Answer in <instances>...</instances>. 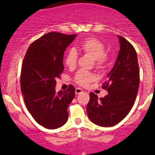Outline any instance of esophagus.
<instances>
[{"label":"esophagus","instance_id":"1","mask_svg":"<svg viewBox=\"0 0 155 155\" xmlns=\"http://www.w3.org/2000/svg\"><path fill=\"white\" fill-rule=\"evenodd\" d=\"M82 93H83V91L81 88H79V87L76 88V90H75V94H76V95H79V94H82Z\"/></svg>","mask_w":155,"mask_h":155}]
</instances>
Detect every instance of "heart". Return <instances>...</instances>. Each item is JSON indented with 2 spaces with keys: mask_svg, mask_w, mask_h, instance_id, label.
Segmentation results:
<instances>
[{
  "mask_svg": "<svg viewBox=\"0 0 155 155\" xmlns=\"http://www.w3.org/2000/svg\"><path fill=\"white\" fill-rule=\"evenodd\" d=\"M79 49L82 53L94 58V63L97 68H102L107 62V56L105 53V47L98 39L90 37L85 38L79 44ZM78 59V53L75 49H70L64 58V64L70 69L74 68ZM94 79L92 73L80 71L75 76V81L81 86H85Z\"/></svg>",
  "mask_w": 155,
  "mask_h": 155,
  "instance_id": "b5f03b06",
  "label": "heart"
}]
</instances>
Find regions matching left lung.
Wrapping results in <instances>:
<instances>
[{"instance_id":"8db88e82","label":"left lung","mask_w":155,"mask_h":155,"mask_svg":"<svg viewBox=\"0 0 155 155\" xmlns=\"http://www.w3.org/2000/svg\"><path fill=\"white\" fill-rule=\"evenodd\" d=\"M120 51L116 62L102 88L108 94L98 99L90 94L87 105V116L92 123L102 127L114 126L128 115L136 99L140 84L137 56L134 47L118 35Z\"/></svg>"}]
</instances>
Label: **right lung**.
Listing matches in <instances>:
<instances>
[{"instance_id": "obj_1", "label": "right lung", "mask_w": 155, "mask_h": 155, "mask_svg": "<svg viewBox=\"0 0 155 155\" xmlns=\"http://www.w3.org/2000/svg\"><path fill=\"white\" fill-rule=\"evenodd\" d=\"M76 35L45 34L29 47L21 67V90L27 110L34 120L48 129L60 128L68 120V107L75 88L56 92V78L64 71L63 58Z\"/></svg>"}]
</instances>
